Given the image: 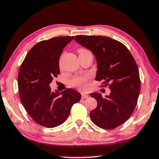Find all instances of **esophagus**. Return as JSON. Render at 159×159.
<instances>
[{
  "instance_id": "34e87169",
  "label": "esophagus",
  "mask_w": 159,
  "mask_h": 159,
  "mask_svg": "<svg viewBox=\"0 0 159 159\" xmlns=\"http://www.w3.org/2000/svg\"><path fill=\"white\" fill-rule=\"evenodd\" d=\"M88 97H89V95L84 94V93H82V95H81V98H82V99H85V98H87Z\"/></svg>"
}]
</instances>
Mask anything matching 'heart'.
Listing matches in <instances>:
<instances>
[{
    "label": "heart",
    "instance_id": "obj_1",
    "mask_svg": "<svg viewBox=\"0 0 159 159\" xmlns=\"http://www.w3.org/2000/svg\"><path fill=\"white\" fill-rule=\"evenodd\" d=\"M90 52L89 50L85 49H79V53L80 54H84V53ZM90 76L88 75H77L73 78L70 80L69 85L70 87L75 88L80 90H85L89 87V83L90 80Z\"/></svg>",
    "mask_w": 159,
    "mask_h": 159
}]
</instances>
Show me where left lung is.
<instances>
[{"label": "left lung", "mask_w": 159, "mask_h": 159, "mask_svg": "<svg viewBox=\"0 0 159 159\" xmlns=\"http://www.w3.org/2000/svg\"><path fill=\"white\" fill-rule=\"evenodd\" d=\"M74 39L94 54L98 63L95 80L110 89L105 98L98 93L90 94L98 102L90 119L102 129H115L129 119L137 105L141 88L137 63L125 45L110 37L77 35Z\"/></svg>", "instance_id": "1"}]
</instances>
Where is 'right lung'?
Masks as SVG:
<instances>
[{"instance_id": "right-lung-1", "label": "right lung", "mask_w": 159, "mask_h": 159, "mask_svg": "<svg viewBox=\"0 0 159 159\" xmlns=\"http://www.w3.org/2000/svg\"><path fill=\"white\" fill-rule=\"evenodd\" d=\"M74 36L56 37L37 43L20 67L17 81L22 104L35 122L52 128L64 122L73 105L80 100L71 89L52 92L49 84L59 74V58ZM61 95H60V94Z\"/></svg>"}]
</instances>
